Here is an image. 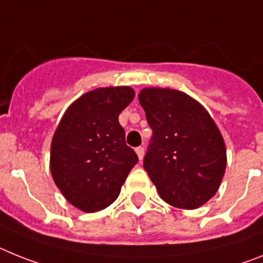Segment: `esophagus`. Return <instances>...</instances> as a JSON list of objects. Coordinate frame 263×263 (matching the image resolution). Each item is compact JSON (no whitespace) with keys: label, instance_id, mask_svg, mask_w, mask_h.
I'll use <instances>...</instances> for the list:
<instances>
[{"label":"esophagus","instance_id":"esophagus-1","mask_svg":"<svg viewBox=\"0 0 263 263\" xmlns=\"http://www.w3.org/2000/svg\"><path fill=\"white\" fill-rule=\"evenodd\" d=\"M135 151H136V155H138L139 160H143V157H144V148L138 147Z\"/></svg>","mask_w":263,"mask_h":263}]
</instances>
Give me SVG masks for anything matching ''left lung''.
<instances>
[{"label":"left lung","mask_w":263,"mask_h":263,"mask_svg":"<svg viewBox=\"0 0 263 263\" xmlns=\"http://www.w3.org/2000/svg\"><path fill=\"white\" fill-rule=\"evenodd\" d=\"M139 102L152 129L144 170L160 197L180 209H196L218 191L227 149L213 119L186 93L144 88Z\"/></svg>","instance_id":"8db88e82"}]
</instances>
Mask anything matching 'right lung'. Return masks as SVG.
Instances as JSON below:
<instances>
[{"label":"right lung","instance_id":"1","mask_svg":"<svg viewBox=\"0 0 263 263\" xmlns=\"http://www.w3.org/2000/svg\"><path fill=\"white\" fill-rule=\"evenodd\" d=\"M135 97L131 87L84 93L63 115L51 141L50 170L66 200L87 213L118 198L138 155L125 144L119 114Z\"/></svg>","mask_w":263,"mask_h":263}]
</instances>
